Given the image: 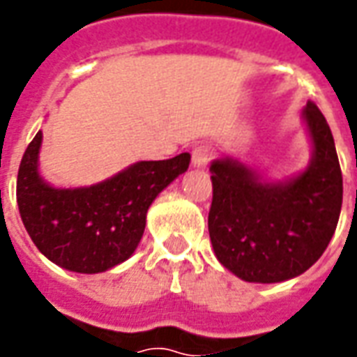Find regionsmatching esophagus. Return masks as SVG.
Listing matches in <instances>:
<instances>
[{"label": "esophagus", "instance_id": "obj_1", "mask_svg": "<svg viewBox=\"0 0 357 357\" xmlns=\"http://www.w3.org/2000/svg\"><path fill=\"white\" fill-rule=\"evenodd\" d=\"M212 156H214V149L208 143H201V145H197L193 149V164L197 168H204V166H208V162L212 160Z\"/></svg>", "mask_w": 357, "mask_h": 357}]
</instances>
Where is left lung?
Masks as SVG:
<instances>
[{
  "instance_id": "1",
  "label": "left lung",
  "mask_w": 357,
  "mask_h": 357,
  "mask_svg": "<svg viewBox=\"0 0 357 357\" xmlns=\"http://www.w3.org/2000/svg\"><path fill=\"white\" fill-rule=\"evenodd\" d=\"M314 158L298 178L264 183L233 160H214L208 231L218 260L250 283H279L312 268L337 229L342 172L327 120L304 109Z\"/></svg>"
}]
</instances>
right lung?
Wrapping results in <instances>:
<instances>
[{"mask_svg": "<svg viewBox=\"0 0 357 357\" xmlns=\"http://www.w3.org/2000/svg\"><path fill=\"white\" fill-rule=\"evenodd\" d=\"M42 132L22 155L17 204L30 239L51 262L78 273H99L133 255L151 202L189 168L191 155L147 160L82 189H55L38 174Z\"/></svg>", "mask_w": 357, "mask_h": 357, "instance_id": "right-lung-1", "label": "right lung"}]
</instances>
